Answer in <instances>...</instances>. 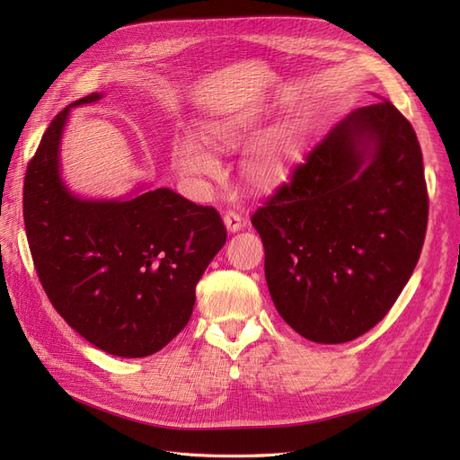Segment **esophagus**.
<instances>
[{
  "instance_id": "obj_1",
  "label": "esophagus",
  "mask_w": 460,
  "mask_h": 460,
  "mask_svg": "<svg viewBox=\"0 0 460 460\" xmlns=\"http://www.w3.org/2000/svg\"><path fill=\"white\" fill-rule=\"evenodd\" d=\"M225 225H226L228 232H238L243 226V217L240 213H235V211H226L225 213Z\"/></svg>"
}]
</instances>
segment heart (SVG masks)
<instances>
[{
  "instance_id": "b5f03b06",
  "label": "heart",
  "mask_w": 460,
  "mask_h": 460,
  "mask_svg": "<svg viewBox=\"0 0 460 460\" xmlns=\"http://www.w3.org/2000/svg\"><path fill=\"white\" fill-rule=\"evenodd\" d=\"M247 120L217 119L201 127L207 146L215 149H238L247 144ZM301 151V136L296 128H282L255 146L243 163V174L255 188L270 190L284 184L289 178ZM172 163L180 174L193 180L211 178L218 172L217 159L201 144L191 137H180L172 149Z\"/></svg>"
}]
</instances>
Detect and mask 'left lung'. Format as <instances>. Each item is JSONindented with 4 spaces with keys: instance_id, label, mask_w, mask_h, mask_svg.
<instances>
[{
    "instance_id": "8db88e82",
    "label": "left lung",
    "mask_w": 460,
    "mask_h": 460,
    "mask_svg": "<svg viewBox=\"0 0 460 460\" xmlns=\"http://www.w3.org/2000/svg\"><path fill=\"white\" fill-rule=\"evenodd\" d=\"M276 311L303 338L345 343L394 307L428 226L422 149L387 100L358 107L252 217Z\"/></svg>"
}]
</instances>
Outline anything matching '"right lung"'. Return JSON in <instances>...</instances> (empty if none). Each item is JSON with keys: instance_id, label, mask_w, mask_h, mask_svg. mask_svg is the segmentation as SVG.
<instances>
[{"instance_id": "add662e5", "label": "right lung", "mask_w": 460, "mask_h": 460, "mask_svg": "<svg viewBox=\"0 0 460 460\" xmlns=\"http://www.w3.org/2000/svg\"><path fill=\"white\" fill-rule=\"evenodd\" d=\"M51 120L26 166L22 215L41 288L73 330L102 351L147 357L184 330L196 286L226 242L215 207L169 188L134 199L90 201L59 176L68 111Z\"/></svg>"}]
</instances>
